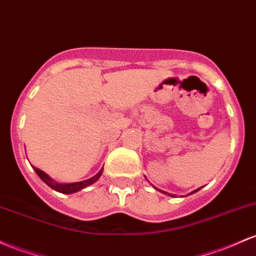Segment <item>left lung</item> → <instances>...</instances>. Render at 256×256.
I'll return each mask as SVG.
<instances>
[{"mask_svg":"<svg viewBox=\"0 0 256 256\" xmlns=\"http://www.w3.org/2000/svg\"><path fill=\"white\" fill-rule=\"evenodd\" d=\"M200 188H202V187H200ZM200 188H198V190H193V192H190V194H193V193H196V192H198V190H200ZM162 193H165V194H166V192H162ZM169 196H170V194H169Z\"/></svg>","mask_w":256,"mask_h":256,"instance_id":"8db88e82","label":"left lung"}]
</instances>
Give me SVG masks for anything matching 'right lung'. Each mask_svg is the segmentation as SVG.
<instances>
[{
	"label": "right lung",
	"instance_id": "add662e5",
	"mask_svg": "<svg viewBox=\"0 0 256 256\" xmlns=\"http://www.w3.org/2000/svg\"><path fill=\"white\" fill-rule=\"evenodd\" d=\"M32 168H34V170H35V172L38 175V178H40L42 181H44V184H47V186H50V188H52V190H57V192L64 193V194L75 193V192H78V190H84V188L87 187V186H91L92 184H94V182H96L97 180L100 178V175H102V172H103V168H102V169L98 171V172L94 176V178L85 180V181L74 182V184H58V182H56L54 180L50 178V176L47 175L46 172H44V171L38 169V168H35V166H32Z\"/></svg>",
	"mask_w": 256,
	"mask_h": 256
}]
</instances>
